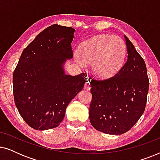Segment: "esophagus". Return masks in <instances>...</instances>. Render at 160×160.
Listing matches in <instances>:
<instances>
[{
    "instance_id": "obj_1",
    "label": "esophagus",
    "mask_w": 160,
    "mask_h": 160,
    "mask_svg": "<svg viewBox=\"0 0 160 160\" xmlns=\"http://www.w3.org/2000/svg\"><path fill=\"white\" fill-rule=\"evenodd\" d=\"M84 87L86 90H89V89H90V84H89V82H87L86 83H85Z\"/></svg>"
}]
</instances>
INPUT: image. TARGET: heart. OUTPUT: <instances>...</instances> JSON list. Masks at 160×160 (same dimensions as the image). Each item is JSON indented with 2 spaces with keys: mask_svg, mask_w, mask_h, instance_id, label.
Returning a JSON list of instances; mask_svg holds the SVG:
<instances>
[{
  "mask_svg": "<svg viewBox=\"0 0 160 160\" xmlns=\"http://www.w3.org/2000/svg\"><path fill=\"white\" fill-rule=\"evenodd\" d=\"M76 54L82 62L92 63V72L98 78L108 79L121 69L126 47L119 37L100 35L81 43Z\"/></svg>",
  "mask_w": 160,
  "mask_h": 160,
  "instance_id": "1",
  "label": "heart"
}]
</instances>
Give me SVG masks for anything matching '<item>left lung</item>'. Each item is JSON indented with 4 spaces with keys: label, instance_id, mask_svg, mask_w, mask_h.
Segmentation results:
<instances>
[{
    "label": "left lung",
    "instance_id": "8db88e82",
    "mask_svg": "<svg viewBox=\"0 0 160 160\" xmlns=\"http://www.w3.org/2000/svg\"><path fill=\"white\" fill-rule=\"evenodd\" d=\"M128 60L113 77L104 80L89 78L92 101L89 117L96 130L111 135L130 130L146 108L149 80L146 63L124 36Z\"/></svg>",
    "mask_w": 160,
    "mask_h": 160
}]
</instances>
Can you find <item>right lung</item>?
Returning a JSON list of instances; mask_svg holds the SVG:
<instances>
[{
  "label": "right lung",
  "instance_id": "right-lung-1",
  "mask_svg": "<svg viewBox=\"0 0 160 160\" xmlns=\"http://www.w3.org/2000/svg\"><path fill=\"white\" fill-rule=\"evenodd\" d=\"M75 30L52 25L23 50L13 73L14 100L19 114L32 128H57L69 102L82 90L86 73L67 75L66 59L73 58Z\"/></svg>",
  "mask_w": 160,
  "mask_h": 160
}]
</instances>
